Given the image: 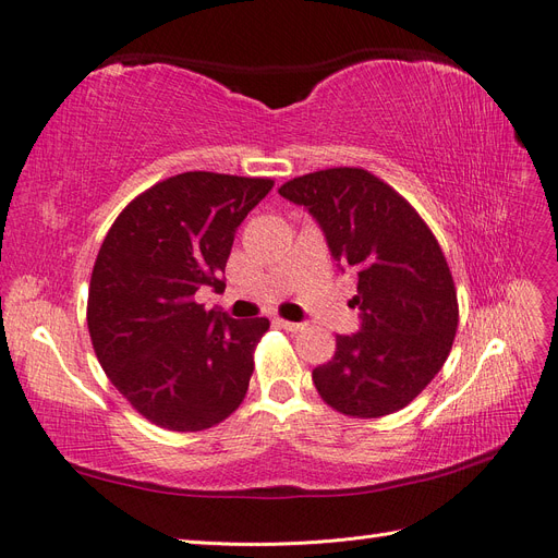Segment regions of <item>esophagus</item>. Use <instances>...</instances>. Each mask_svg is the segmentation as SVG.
<instances>
[{"label":"esophagus","mask_w":558,"mask_h":558,"mask_svg":"<svg viewBox=\"0 0 558 558\" xmlns=\"http://www.w3.org/2000/svg\"><path fill=\"white\" fill-rule=\"evenodd\" d=\"M275 324H277L279 328H283V330H289V332L305 330V324H295V320H286V318H275Z\"/></svg>","instance_id":"esophagus-1"}]
</instances>
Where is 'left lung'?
<instances>
[{"label": "left lung", "instance_id": "obj_1", "mask_svg": "<svg viewBox=\"0 0 558 558\" xmlns=\"http://www.w3.org/2000/svg\"><path fill=\"white\" fill-rule=\"evenodd\" d=\"M279 195L305 207L342 272L356 277L361 330L335 337L314 367L318 396L353 418L393 414L445 365L459 300L445 253L418 211L361 167H330L286 181Z\"/></svg>", "mask_w": 558, "mask_h": 558}]
</instances>
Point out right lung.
<instances>
[{
  "label": "right lung",
  "instance_id": "add662e5",
  "mask_svg": "<svg viewBox=\"0 0 558 558\" xmlns=\"http://www.w3.org/2000/svg\"><path fill=\"white\" fill-rule=\"evenodd\" d=\"M272 185L216 172L170 177L134 197L99 246L88 291L93 349L150 424L197 433L242 404L269 320L205 310L195 293L226 289L234 232Z\"/></svg>",
  "mask_w": 558,
  "mask_h": 558
}]
</instances>
